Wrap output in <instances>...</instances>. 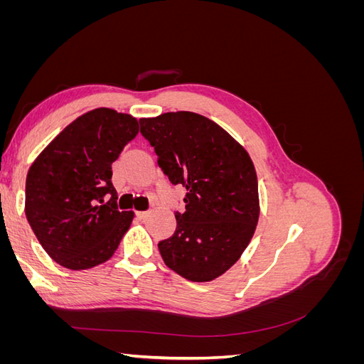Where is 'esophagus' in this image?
I'll list each match as a JSON object with an SVG mask.
<instances>
[{
    "label": "esophagus",
    "instance_id": "34e87169",
    "mask_svg": "<svg viewBox=\"0 0 364 364\" xmlns=\"http://www.w3.org/2000/svg\"><path fill=\"white\" fill-rule=\"evenodd\" d=\"M139 218H146V217H149V211H141V213H138L136 214Z\"/></svg>",
    "mask_w": 364,
    "mask_h": 364
}]
</instances>
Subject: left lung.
<instances>
[{
	"mask_svg": "<svg viewBox=\"0 0 364 364\" xmlns=\"http://www.w3.org/2000/svg\"><path fill=\"white\" fill-rule=\"evenodd\" d=\"M139 124L164 174L186 190L174 234L158 245L161 257L185 279L213 281L238 261L258 223V179L249 153L194 112L141 118Z\"/></svg>",
	"mask_w": 364,
	"mask_h": 364,
	"instance_id": "1",
	"label": "left lung"
}]
</instances>
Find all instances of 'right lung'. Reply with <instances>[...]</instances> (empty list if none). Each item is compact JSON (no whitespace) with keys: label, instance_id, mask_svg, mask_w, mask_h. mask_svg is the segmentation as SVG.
<instances>
[{"label":"right lung","instance_id":"1","mask_svg":"<svg viewBox=\"0 0 364 364\" xmlns=\"http://www.w3.org/2000/svg\"><path fill=\"white\" fill-rule=\"evenodd\" d=\"M138 132L136 118L98 107L74 119L31 164L26 215L60 266L95 267L114 255L127 232L134 213L118 211L112 162Z\"/></svg>","mask_w":364,"mask_h":364}]
</instances>
